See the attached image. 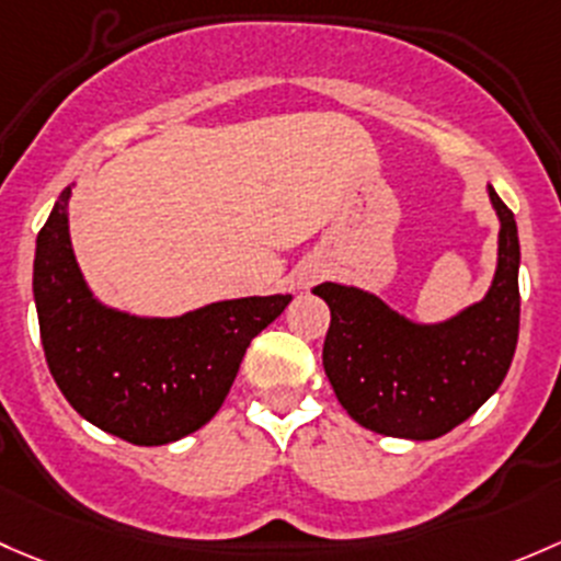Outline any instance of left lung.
<instances>
[{
    "label": "left lung",
    "instance_id": "obj_1",
    "mask_svg": "<svg viewBox=\"0 0 561 561\" xmlns=\"http://www.w3.org/2000/svg\"><path fill=\"white\" fill-rule=\"evenodd\" d=\"M500 217L497 268L489 293L451 320L422 325L374 293L322 282L330 306L322 365L335 398L363 427L389 438L433 440L497 392L518 341V231L489 185Z\"/></svg>",
    "mask_w": 561,
    "mask_h": 561
}]
</instances>
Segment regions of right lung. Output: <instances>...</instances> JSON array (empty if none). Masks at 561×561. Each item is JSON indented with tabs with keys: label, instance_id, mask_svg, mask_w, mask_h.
I'll use <instances>...</instances> for the list:
<instances>
[{
	"label": "right lung",
	"instance_id": "obj_1",
	"mask_svg": "<svg viewBox=\"0 0 561 561\" xmlns=\"http://www.w3.org/2000/svg\"><path fill=\"white\" fill-rule=\"evenodd\" d=\"M69 196L37 236L34 304L47 368L75 411L137 446H163L220 411L250 341L293 296L217 300L182 317L104 306L82 279L69 239Z\"/></svg>",
	"mask_w": 561,
	"mask_h": 561
}]
</instances>
